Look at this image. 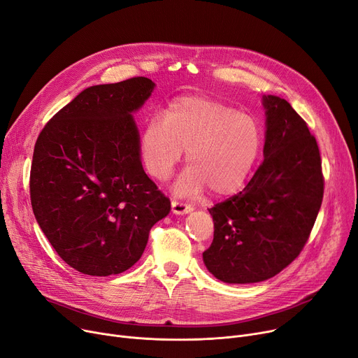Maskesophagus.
<instances>
[{
	"instance_id": "esophagus-1",
	"label": "esophagus",
	"mask_w": 358,
	"mask_h": 358,
	"mask_svg": "<svg viewBox=\"0 0 358 358\" xmlns=\"http://www.w3.org/2000/svg\"><path fill=\"white\" fill-rule=\"evenodd\" d=\"M171 206H173V212H174L176 215H184V213H189V212L193 210V206L187 204V203H184V201H178V200H176V199L171 200Z\"/></svg>"
}]
</instances>
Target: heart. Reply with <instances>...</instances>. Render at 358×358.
<instances>
[{
    "label": "heart",
    "mask_w": 358,
    "mask_h": 358,
    "mask_svg": "<svg viewBox=\"0 0 358 358\" xmlns=\"http://www.w3.org/2000/svg\"><path fill=\"white\" fill-rule=\"evenodd\" d=\"M264 131L259 122L235 106L209 96H180L169 101L164 117L149 119L141 135L148 173L159 181L173 176L187 149L181 193L206 185L217 196L238 193L259 159Z\"/></svg>",
    "instance_id": "heart-1"
}]
</instances>
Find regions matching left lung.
<instances>
[{"instance_id":"left-lung-1","label":"left lung","mask_w":358,"mask_h":358,"mask_svg":"<svg viewBox=\"0 0 358 358\" xmlns=\"http://www.w3.org/2000/svg\"><path fill=\"white\" fill-rule=\"evenodd\" d=\"M264 107V161L245 189L209 209L215 232L203 261L224 283H258L292 264L324 199L321 154L308 123L285 99L267 96Z\"/></svg>"}]
</instances>
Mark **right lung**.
I'll use <instances>...</instances> for the list:
<instances>
[{"instance_id": "1", "label": "right lung", "mask_w": 358, "mask_h": 358, "mask_svg": "<svg viewBox=\"0 0 358 358\" xmlns=\"http://www.w3.org/2000/svg\"><path fill=\"white\" fill-rule=\"evenodd\" d=\"M152 90L145 77L90 87L56 113L36 141L33 213L55 251L83 274L130 268L150 228L171 210L143 171L131 117Z\"/></svg>"}]
</instances>
